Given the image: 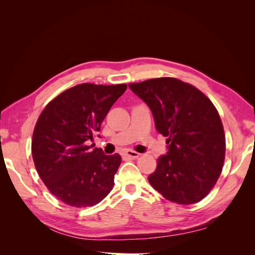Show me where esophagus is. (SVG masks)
Listing matches in <instances>:
<instances>
[{
	"mask_svg": "<svg viewBox=\"0 0 255 255\" xmlns=\"http://www.w3.org/2000/svg\"><path fill=\"white\" fill-rule=\"evenodd\" d=\"M125 154H126L127 156H128L130 158H136V157H138V156L140 155V153H138V152L133 151V150H128V151H126Z\"/></svg>",
	"mask_w": 255,
	"mask_h": 255,
	"instance_id": "obj_1",
	"label": "esophagus"
}]
</instances>
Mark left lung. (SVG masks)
I'll return each instance as SVG.
<instances>
[{
  "instance_id": "left-lung-1",
  "label": "left lung",
  "mask_w": 255,
  "mask_h": 255,
  "mask_svg": "<svg viewBox=\"0 0 255 255\" xmlns=\"http://www.w3.org/2000/svg\"><path fill=\"white\" fill-rule=\"evenodd\" d=\"M146 103L168 152L148 176L152 187L177 204L201 201L221 173L226 137L220 116L203 92L174 78L128 84Z\"/></svg>"
}]
</instances>
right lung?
I'll list each match as a JSON object with an SVG mask.
<instances>
[{
  "label": "right lung",
  "mask_w": 255,
  "mask_h": 255,
  "mask_svg": "<svg viewBox=\"0 0 255 255\" xmlns=\"http://www.w3.org/2000/svg\"><path fill=\"white\" fill-rule=\"evenodd\" d=\"M127 88V84L76 85L53 99L38 118L32 140L34 164L45 186L64 203L92 206L113 189L121 156L106 155L89 143Z\"/></svg>",
  "instance_id": "right-lung-1"
}]
</instances>
